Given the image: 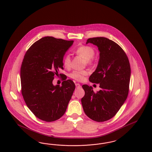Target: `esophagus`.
<instances>
[{
    "instance_id": "1",
    "label": "esophagus",
    "mask_w": 152,
    "mask_h": 152,
    "mask_svg": "<svg viewBox=\"0 0 152 152\" xmlns=\"http://www.w3.org/2000/svg\"><path fill=\"white\" fill-rule=\"evenodd\" d=\"M75 85H76V87L77 88H81V85L79 83H76V84H75Z\"/></svg>"
}]
</instances>
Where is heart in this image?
I'll return each instance as SVG.
<instances>
[{"instance_id": "b5f03b06", "label": "heart", "mask_w": 152, "mask_h": 152, "mask_svg": "<svg viewBox=\"0 0 152 152\" xmlns=\"http://www.w3.org/2000/svg\"><path fill=\"white\" fill-rule=\"evenodd\" d=\"M76 54L79 55L83 57L86 61V63L88 65L93 64L94 61L93 59V56L95 54V50L91 46H81L75 50ZM63 64L64 67L68 68L71 67V58L69 55H67L64 57ZM88 72L86 70L82 71H74L70 74V77L72 79L78 81H82L84 76H86Z\"/></svg>"}]
</instances>
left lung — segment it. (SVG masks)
Wrapping results in <instances>:
<instances>
[{
	"label": "left lung",
	"instance_id": "8db88e82",
	"mask_svg": "<svg viewBox=\"0 0 152 152\" xmlns=\"http://www.w3.org/2000/svg\"><path fill=\"white\" fill-rule=\"evenodd\" d=\"M97 46L99 59L89 81L99 84L101 89L95 93L91 86L83 85L85 96L81 103L85 114L98 122L115 115L127 98L131 67L127 56L116 43L105 37L88 39L86 44Z\"/></svg>",
	"mask_w": 152,
	"mask_h": 152
}]
</instances>
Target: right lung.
Masks as SVG:
<instances>
[{
  "instance_id": "obj_1",
  "label": "right lung",
  "mask_w": 152,
  "mask_h": 152,
  "mask_svg": "<svg viewBox=\"0 0 152 152\" xmlns=\"http://www.w3.org/2000/svg\"><path fill=\"white\" fill-rule=\"evenodd\" d=\"M73 43L45 37L25 54L20 70L21 93L28 107L43 121L61 118L73 94L75 85L72 80H66V75L61 86L53 84L55 75L63 69V57Z\"/></svg>"
}]
</instances>
